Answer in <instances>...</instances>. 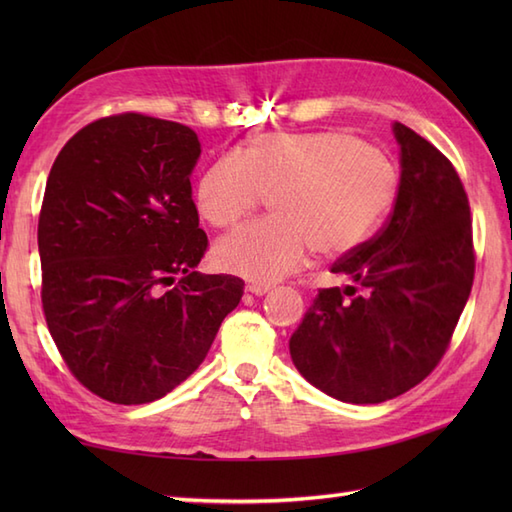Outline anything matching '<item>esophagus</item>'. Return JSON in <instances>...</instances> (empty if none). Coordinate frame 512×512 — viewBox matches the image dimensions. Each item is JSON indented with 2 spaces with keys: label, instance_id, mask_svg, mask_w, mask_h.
Returning <instances> with one entry per match:
<instances>
[{
  "label": "esophagus",
  "instance_id": "obj_1",
  "mask_svg": "<svg viewBox=\"0 0 512 512\" xmlns=\"http://www.w3.org/2000/svg\"><path fill=\"white\" fill-rule=\"evenodd\" d=\"M246 290L250 292V295L262 297V295H266V292H270V286L268 284H257V281H253V284L246 286Z\"/></svg>",
  "mask_w": 512,
  "mask_h": 512
}]
</instances>
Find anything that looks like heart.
I'll use <instances>...</instances> for the list:
<instances>
[{"label": "heart", "mask_w": 512, "mask_h": 512, "mask_svg": "<svg viewBox=\"0 0 512 512\" xmlns=\"http://www.w3.org/2000/svg\"><path fill=\"white\" fill-rule=\"evenodd\" d=\"M398 169L378 147L341 129L273 132L242 156L202 171L195 204L206 222L228 228L270 195L273 217L220 239L215 259L228 273L275 281L317 255L352 253L387 220L398 198Z\"/></svg>", "instance_id": "1"}]
</instances>
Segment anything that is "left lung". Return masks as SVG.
I'll return each mask as SVG.
<instances>
[{
	"label": "left lung",
	"mask_w": 512,
	"mask_h": 512,
	"mask_svg": "<svg viewBox=\"0 0 512 512\" xmlns=\"http://www.w3.org/2000/svg\"><path fill=\"white\" fill-rule=\"evenodd\" d=\"M398 198L376 237L336 259L290 356L325 394L374 405L405 394L447 352L475 275L469 198L451 160L402 123Z\"/></svg>",
	"instance_id": "left-lung-1"
}]
</instances>
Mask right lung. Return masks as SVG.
Returning a JSON list of instances; mask_svg holds the SVG:
<instances>
[{
	"mask_svg": "<svg viewBox=\"0 0 512 512\" xmlns=\"http://www.w3.org/2000/svg\"><path fill=\"white\" fill-rule=\"evenodd\" d=\"M191 127L125 112L79 129L39 213L41 303L72 376L116 405L158 400L204 361L244 281L195 270Z\"/></svg>",
	"mask_w": 512,
	"mask_h": 512,
	"instance_id": "obj_1",
	"label": "right lung"
}]
</instances>
